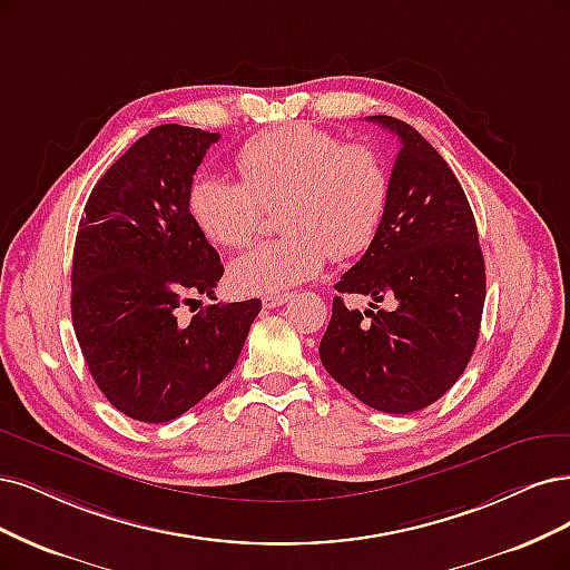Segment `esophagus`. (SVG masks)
<instances>
[{
  "instance_id": "1",
  "label": "esophagus",
  "mask_w": 570,
  "mask_h": 570,
  "mask_svg": "<svg viewBox=\"0 0 570 570\" xmlns=\"http://www.w3.org/2000/svg\"><path fill=\"white\" fill-rule=\"evenodd\" d=\"M289 299H292V294H289V292H283V294H268V297H264V299H262V304H264L266 308H276V306L287 304Z\"/></svg>"
}]
</instances>
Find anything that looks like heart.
Wrapping results in <instances>:
<instances>
[{"instance_id":"heart-1","label":"heart","mask_w":570,"mask_h":570,"mask_svg":"<svg viewBox=\"0 0 570 570\" xmlns=\"http://www.w3.org/2000/svg\"><path fill=\"white\" fill-rule=\"evenodd\" d=\"M238 181L200 176L188 190V212L205 238L245 247L264 209H278L281 238L233 259L228 281L243 294H283L316 278L332 259H348L377 238L391 179L382 155L365 144L311 125L254 134L235 158Z\"/></svg>"}]
</instances>
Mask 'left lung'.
<instances>
[{
  "label": "left lung",
  "instance_id": "left-lung-1",
  "mask_svg": "<svg viewBox=\"0 0 570 570\" xmlns=\"http://www.w3.org/2000/svg\"><path fill=\"white\" fill-rule=\"evenodd\" d=\"M367 120L396 134L401 150L377 238L335 289L367 294L370 307L384 298L395 306L361 313L335 297L318 353L358 401L407 415L436 403L472 358L485 264L472 207L436 148L396 117Z\"/></svg>",
  "mask_w": 570,
  "mask_h": 570
}]
</instances>
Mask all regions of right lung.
<instances>
[{"label":"right lung","instance_id":"obj_1","mask_svg":"<svg viewBox=\"0 0 570 570\" xmlns=\"http://www.w3.org/2000/svg\"><path fill=\"white\" fill-rule=\"evenodd\" d=\"M219 134L160 125L94 186L72 254V325L96 386L127 417L176 420L222 384L262 302L214 297L224 266L188 212L193 174Z\"/></svg>","mask_w":570,"mask_h":570}]
</instances>
